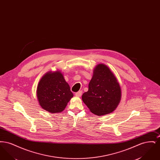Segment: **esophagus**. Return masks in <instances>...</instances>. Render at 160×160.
I'll list each match as a JSON object with an SVG mask.
<instances>
[{
  "mask_svg": "<svg viewBox=\"0 0 160 160\" xmlns=\"http://www.w3.org/2000/svg\"><path fill=\"white\" fill-rule=\"evenodd\" d=\"M82 91H78L76 93V94H75V95H76V97H81V95H82Z\"/></svg>",
  "mask_w": 160,
  "mask_h": 160,
  "instance_id": "obj_1",
  "label": "esophagus"
}]
</instances>
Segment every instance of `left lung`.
<instances>
[{"mask_svg":"<svg viewBox=\"0 0 160 160\" xmlns=\"http://www.w3.org/2000/svg\"><path fill=\"white\" fill-rule=\"evenodd\" d=\"M121 95V86L113 72L106 65L99 63L94 68L88 91L82 98L92 113L103 116L116 110Z\"/></svg>","mask_w":160,"mask_h":160,"instance_id":"left-lung-1","label":"left lung"}]
</instances>
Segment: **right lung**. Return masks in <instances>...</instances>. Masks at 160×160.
Here are the masks:
<instances>
[{"label":"right lung","mask_w":160,"mask_h":160,"mask_svg":"<svg viewBox=\"0 0 160 160\" xmlns=\"http://www.w3.org/2000/svg\"><path fill=\"white\" fill-rule=\"evenodd\" d=\"M37 97L41 108L52 113H61L73 97L61 71H48L38 84Z\"/></svg>","instance_id":"1"}]
</instances>
